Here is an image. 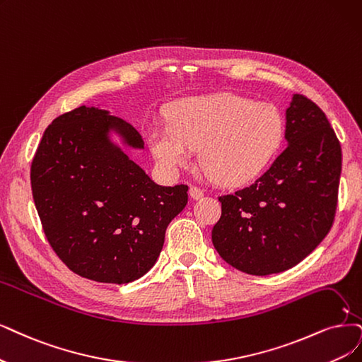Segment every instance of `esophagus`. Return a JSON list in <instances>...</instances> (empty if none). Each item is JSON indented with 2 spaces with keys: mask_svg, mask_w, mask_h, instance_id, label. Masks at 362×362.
I'll return each mask as SVG.
<instances>
[{
  "mask_svg": "<svg viewBox=\"0 0 362 362\" xmlns=\"http://www.w3.org/2000/svg\"><path fill=\"white\" fill-rule=\"evenodd\" d=\"M189 195H191V198H194V199H199L202 198L203 195H204V192L199 189V188H197V186H191L189 188Z\"/></svg>",
  "mask_w": 362,
  "mask_h": 362,
  "instance_id": "esophagus-1",
  "label": "esophagus"
}]
</instances>
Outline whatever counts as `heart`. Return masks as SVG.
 I'll return each instance as SVG.
<instances>
[{"mask_svg":"<svg viewBox=\"0 0 362 362\" xmlns=\"http://www.w3.org/2000/svg\"><path fill=\"white\" fill-rule=\"evenodd\" d=\"M170 125L147 129L160 165L176 171L199 151V164L223 186H243L270 167L285 140V120L276 105L234 93L189 97L173 103Z\"/></svg>","mask_w":362,"mask_h":362,"instance_id":"b5f03b06","label":"heart"}]
</instances>
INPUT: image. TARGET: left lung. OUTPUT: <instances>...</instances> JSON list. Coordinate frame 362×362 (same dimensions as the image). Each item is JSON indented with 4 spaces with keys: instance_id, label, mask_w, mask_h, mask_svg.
<instances>
[{
    "instance_id": "1",
    "label": "left lung",
    "mask_w": 362,
    "mask_h": 362,
    "mask_svg": "<svg viewBox=\"0 0 362 362\" xmlns=\"http://www.w3.org/2000/svg\"><path fill=\"white\" fill-rule=\"evenodd\" d=\"M286 149L255 183L219 197L211 230L221 258L267 276L301 262L322 242L336 215L341 147L325 113L298 93L286 109Z\"/></svg>"
}]
</instances>
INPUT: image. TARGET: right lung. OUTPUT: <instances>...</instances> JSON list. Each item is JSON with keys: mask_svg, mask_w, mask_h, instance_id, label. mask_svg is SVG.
Segmentation results:
<instances>
[{"mask_svg": "<svg viewBox=\"0 0 362 362\" xmlns=\"http://www.w3.org/2000/svg\"><path fill=\"white\" fill-rule=\"evenodd\" d=\"M125 149H144L136 128L80 105L46 128L31 165L50 246L71 272L103 284H129L149 272L168 223L188 203V186L156 185Z\"/></svg>", "mask_w": 362, "mask_h": 362, "instance_id": "right-lung-1", "label": "right lung"}]
</instances>
